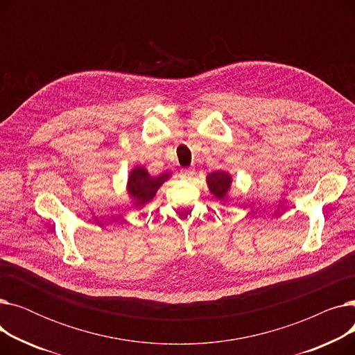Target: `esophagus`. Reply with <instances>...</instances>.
<instances>
[{
	"label": "esophagus",
	"instance_id": "obj_1",
	"mask_svg": "<svg viewBox=\"0 0 355 355\" xmlns=\"http://www.w3.org/2000/svg\"><path fill=\"white\" fill-rule=\"evenodd\" d=\"M196 175V171L194 170H191V168H185V170H181L180 171V177L181 178H184V180H190V178H193Z\"/></svg>",
	"mask_w": 355,
	"mask_h": 355
}]
</instances>
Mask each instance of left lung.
Listing matches in <instances>:
<instances>
[{"label":"left lung","mask_w":355,"mask_h":355,"mask_svg":"<svg viewBox=\"0 0 355 355\" xmlns=\"http://www.w3.org/2000/svg\"><path fill=\"white\" fill-rule=\"evenodd\" d=\"M232 184L230 174L225 171H214L207 175V185L210 191L220 200L226 198Z\"/></svg>","instance_id":"1"}]
</instances>
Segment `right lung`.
<instances>
[{"label": "right lung", "mask_w": 355, "mask_h": 355, "mask_svg": "<svg viewBox=\"0 0 355 355\" xmlns=\"http://www.w3.org/2000/svg\"><path fill=\"white\" fill-rule=\"evenodd\" d=\"M168 178H170V174L151 177L144 166L134 168L128 178V193L134 198L135 206H144L145 202L151 201L162 182Z\"/></svg>", "instance_id": "right-lung-1"}]
</instances>
